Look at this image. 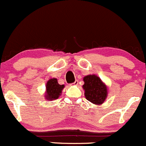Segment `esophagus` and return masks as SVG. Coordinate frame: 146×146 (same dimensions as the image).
<instances>
[{
    "label": "esophagus",
    "mask_w": 146,
    "mask_h": 146,
    "mask_svg": "<svg viewBox=\"0 0 146 146\" xmlns=\"http://www.w3.org/2000/svg\"><path fill=\"white\" fill-rule=\"evenodd\" d=\"M78 84H79V81L78 80H76L74 82V83H72L71 84V85H74V86H76V85H78Z\"/></svg>",
    "instance_id": "obj_1"
}]
</instances>
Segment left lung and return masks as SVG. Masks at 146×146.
I'll return each mask as SVG.
<instances>
[{
	"label": "left lung",
	"instance_id": "left-lung-1",
	"mask_svg": "<svg viewBox=\"0 0 146 146\" xmlns=\"http://www.w3.org/2000/svg\"><path fill=\"white\" fill-rule=\"evenodd\" d=\"M84 82L83 88L86 100L96 105L103 104L108 96V87L106 84L95 74L84 76Z\"/></svg>",
	"mask_w": 146,
	"mask_h": 146
}]
</instances>
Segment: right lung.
<instances>
[{"label":"right lung","mask_w":146,"mask_h":146,"mask_svg":"<svg viewBox=\"0 0 146 146\" xmlns=\"http://www.w3.org/2000/svg\"><path fill=\"white\" fill-rule=\"evenodd\" d=\"M64 85H60L58 84V79L55 78L49 79L46 84V92L45 95V98L47 100H52L58 99L61 95L62 89L64 88Z\"/></svg>","instance_id":"add662e5"}]
</instances>
